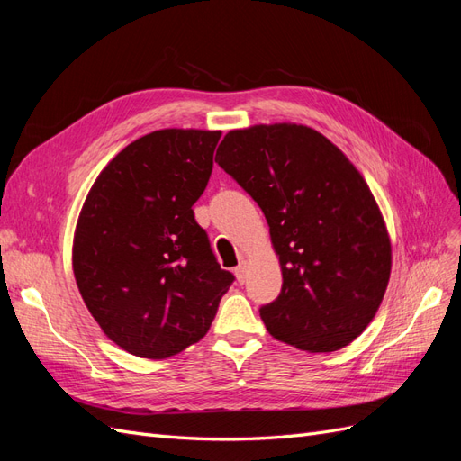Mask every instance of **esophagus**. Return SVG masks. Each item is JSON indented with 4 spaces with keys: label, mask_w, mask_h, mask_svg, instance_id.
Masks as SVG:
<instances>
[{
    "label": "esophagus",
    "mask_w": 461,
    "mask_h": 461,
    "mask_svg": "<svg viewBox=\"0 0 461 461\" xmlns=\"http://www.w3.org/2000/svg\"><path fill=\"white\" fill-rule=\"evenodd\" d=\"M234 275H236V281H239L240 285H242V283H246V276H248V271H246V259H242V261L239 263V267L234 269Z\"/></svg>",
    "instance_id": "34e87169"
}]
</instances>
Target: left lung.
I'll list each match as a JSON object with an SVG mask.
<instances>
[{
    "instance_id": "1",
    "label": "left lung",
    "mask_w": 461,
    "mask_h": 461,
    "mask_svg": "<svg viewBox=\"0 0 461 461\" xmlns=\"http://www.w3.org/2000/svg\"><path fill=\"white\" fill-rule=\"evenodd\" d=\"M215 161L267 219L283 273L281 294L259 312L271 337L312 354L356 340L393 269L384 217L356 165L296 122L234 129Z\"/></svg>"
}]
</instances>
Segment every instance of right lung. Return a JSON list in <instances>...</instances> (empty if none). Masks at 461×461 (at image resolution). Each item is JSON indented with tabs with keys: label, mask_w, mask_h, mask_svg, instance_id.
<instances>
[{
	"label": "right lung",
	"mask_w": 461,
	"mask_h": 461,
	"mask_svg": "<svg viewBox=\"0 0 461 461\" xmlns=\"http://www.w3.org/2000/svg\"><path fill=\"white\" fill-rule=\"evenodd\" d=\"M219 138L202 129L138 138L104 167L82 203L75 281L105 337L132 356L165 359L202 340L234 281L192 209Z\"/></svg>",
	"instance_id": "right-lung-1"
}]
</instances>
